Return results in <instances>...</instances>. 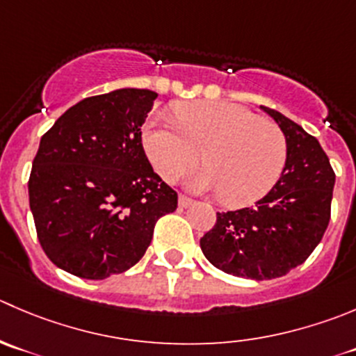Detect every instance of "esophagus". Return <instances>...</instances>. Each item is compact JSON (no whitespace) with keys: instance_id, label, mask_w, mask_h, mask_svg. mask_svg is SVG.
I'll return each mask as SVG.
<instances>
[{"instance_id":"esophagus-1","label":"esophagus","mask_w":356,"mask_h":356,"mask_svg":"<svg viewBox=\"0 0 356 356\" xmlns=\"http://www.w3.org/2000/svg\"><path fill=\"white\" fill-rule=\"evenodd\" d=\"M193 203V200L189 198V196L186 195H179V207H182V209H186V207H189Z\"/></svg>"}]
</instances>
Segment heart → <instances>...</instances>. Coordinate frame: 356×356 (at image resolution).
Listing matches in <instances>:
<instances>
[{
	"instance_id": "1",
	"label": "heart",
	"mask_w": 356,
	"mask_h": 356,
	"mask_svg": "<svg viewBox=\"0 0 356 356\" xmlns=\"http://www.w3.org/2000/svg\"><path fill=\"white\" fill-rule=\"evenodd\" d=\"M143 144L154 170L175 182L200 163L198 191L219 193L229 207H247L277 186L287 163V139L277 123L222 101L179 102L172 116H153Z\"/></svg>"
}]
</instances>
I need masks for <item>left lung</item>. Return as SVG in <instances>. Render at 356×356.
I'll use <instances>...</instances> for the list:
<instances>
[{
	"mask_svg": "<svg viewBox=\"0 0 356 356\" xmlns=\"http://www.w3.org/2000/svg\"><path fill=\"white\" fill-rule=\"evenodd\" d=\"M261 108L287 139L284 174L254 207L217 212L200 247L224 273L271 280L302 264L320 243L330 220L336 174L315 137L282 113Z\"/></svg>",
	"mask_w": 356,
	"mask_h": 356,
	"instance_id": "left-lung-1",
	"label": "left lung"
}]
</instances>
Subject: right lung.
<instances>
[{
    "label": "right lung",
    "mask_w": 356,
    "mask_h": 356,
    "mask_svg": "<svg viewBox=\"0 0 356 356\" xmlns=\"http://www.w3.org/2000/svg\"><path fill=\"white\" fill-rule=\"evenodd\" d=\"M158 94L120 88L69 108L41 137L29 177L38 240L60 270L104 280L143 259L177 193L154 174L140 127Z\"/></svg>",
    "instance_id": "add662e5"
}]
</instances>
